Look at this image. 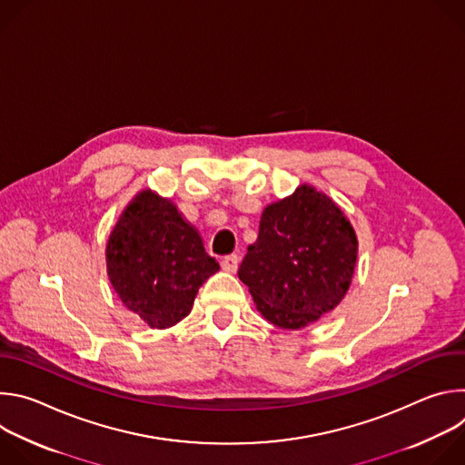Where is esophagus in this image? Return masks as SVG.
<instances>
[{
	"label": "esophagus",
	"mask_w": 465,
	"mask_h": 465,
	"mask_svg": "<svg viewBox=\"0 0 465 465\" xmlns=\"http://www.w3.org/2000/svg\"><path fill=\"white\" fill-rule=\"evenodd\" d=\"M221 267H223L224 272H232V274H233V272L239 269V257H237V255H226V257H223Z\"/></svg>",
	"instance_id": "esophagus-1"
}]
</instances>
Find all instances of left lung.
Masks as SVG:
<instances>
[{
    "label": "left lung",
    "mask_w": 465,
    "mask_h": 465,
    "mask_svg": "<svg viewBox=\"0 0 465 465\" xmlns=\"http://www.w3.org/2000/svg\"><path fill=\"white\" fill-rule=\"evenodd\" d=\"M359 241L341 206L309 183L261 213L239 280L255 309L276 327L298 331L348 294Z\"/></svg>",
    "instance_id": "obj_1"
}]
</instances>
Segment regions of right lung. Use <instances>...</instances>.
Returning <instances> with one entry per match:
<instances>
[{
  "instance_id": "right-lung-1",
  "label": "right lung",
  "mask_w": 465,
  "mask_h": 465,
  "mask_svg": "<svg viewBox=\"0 0 465 465\" xmlns=\"http://www.w3.org/2000/svg\"><path fill=\"white\" fill-rule=\"evenodd\" d=\"M104 255L115 294L153 329L183 320L198 289L219 271L198 230L171 198L149 187L121 212Z\"/></svg>"
}]
</instances>
